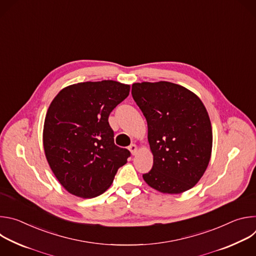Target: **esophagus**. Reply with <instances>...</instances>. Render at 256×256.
<instances>
[{
  "label": "esophagus",
  "instance_id": "34e87169",
  "mask_svg": "<svg viewBox=\"0 0 256 256\" xmlns=\"http://www.w3.org/2000/svg\"><path fill=\"white\" fill-rule=\"evenodd\" d=\"M128 150L130 151L132 155H136V151H138V148H136V146L134 144H130L128 146Z\"/></svg>",
  "mask_w": 256,
  "mask_h": 256
}]
</instances>
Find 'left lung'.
Masks as SVG:
<instances>
[{
  "label": "left lung",
  "instance_id": "8db88e82",
  "mask_svg": "<svg viewBox=\"0 0 256 256\" xmlns=\"http://www.w3.org/2000/svg\"><path fill=\"white\" fill-rule=\"evenodd\" d=\"M132 95L147 120L154 157L144 180L163 194L190 190L212 154V124L204 103L188 89L166 81L134 83Z\"/></svg>",
  "mask_w": 256,
  "mask_h": 256
}]
</instances>
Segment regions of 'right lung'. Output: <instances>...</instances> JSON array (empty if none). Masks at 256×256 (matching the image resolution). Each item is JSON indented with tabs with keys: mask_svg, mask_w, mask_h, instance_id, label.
I'll use <instances>...</instances> for the list:
<instances>
[{
	"mask_svg": "<svg viewBox=\"0 0 256 256\" xmlns=\"http://www.w3.org/2000/svg\"><path fill=\"white\" fill-rule=\"evenodd\" d=\"M116 81L70 85L52 101L44 120V148L60 184L83 198L102 194L112 186L130 153L114 144L108 116L130 94Z\"/></svg>",
	"mask_w": 256,
	"mask_h": 256,
	"instance_id": "obj_1",
	"label": "right lung"
}]
</instances>
